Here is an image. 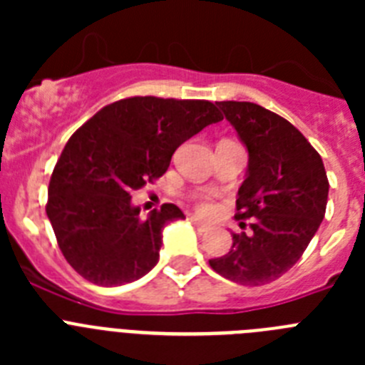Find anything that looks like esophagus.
<instances>
[{
	"mask_svg": "<svg viewBox=\"0 0 365 365\" xmlns=\"http://www.w3.org/2000/svg\"><path fill=\"white\" fill-rule=\"evenodd\" d=\"M192 222H193V227L197 228L199 232H205V230H208V222L201 221V219H197V217H192Z\"/></svg>",
	"mask_w": 365,
	"mask_h": 365,
	"instance_id": "esophagus-1",
	"label": "esophagus"
}]
</instances>
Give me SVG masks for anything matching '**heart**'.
<instances>
[{
	"mask_svg": "<svg viewBox=\"0 0 365 365\" xmlns=\"http://www.w3.org/2000/svg\"><path fill=\"white\" fill-rule=\"evenodd\" d=\"M195 206H197V210L201 212V214H208V212L214 208L210 197H208L206 193H199V195H195Z\"/></svg>",
	"mask_w": 365,
	"mask_h": 365,
	"instance_id": "1",
	"label": "heart"
}]
</instances>
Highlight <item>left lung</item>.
<instances>
[{"instance_id":"left-lung-1","label":"left lung","mask_w":365,"mask_h":365,"mask_svg":"<svg viewBox=\"0 0 365 365\" xmlns=\"http://www.w3.org/2000/svg\"><path fill=\"white\" fill-rule=\"evenodd\" d=\"M248 150V172L235 219L250 234H232L228 254L210 259L222 278L267 285L294 267L325 215L329 180L320 153L294 125L252 102H217Z\"/></svg>"}]
</instances>
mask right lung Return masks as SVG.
<instances>
[{
  "instance_id": "right-lung-1",
  "label": "right lung",
  "mask_w": 365,
  "mask_h": 365,
  "mask_svg": "<svg viewBox=\"0 0 365 365\" xmlns=\"http://www.w3.org/2000/svg\"><path fill=\"white\" fill-rule=\"evenodd\" d=\"M219 120L208 100L131 96L74 131L51 175L45 210L63 257L82 278L124 285L157 265L163 228L185 214L166 202L140 217L131 193L163 177L177 148Z\"/></svg>"
}]
</instances>
